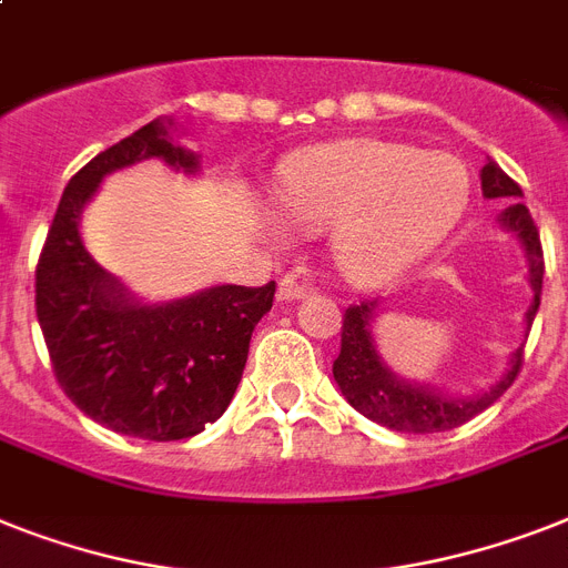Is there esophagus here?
<instances>
[{
	"label": "esophagus",
	"instance_id": "esophagus-1",
	"mask_svg": "<svg viewBox=\"0 0 568 568\" xmlns=\"http://www.w3.org/2000/svg\"><path fill=\"white\" fill-rule=\"evenodd\" d=\"M308 294V285L306 283H297L294 276H285L280 280V288H276V297L280 300H300Z\"/></svg>",
	"mask_w": 568,
	"mask_h": 568
}]
</instances>
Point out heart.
I'll use <instances>...</instances> for the list:
<instances>
[{
  "label": "heart",
  "instance_id": "heart-1",
  "mask_svg": "<svg viewBox=\"0 0 568 568\" xmlns=\"http://www.w3.org/2000/svg\"><path fill=\"white\" fill-rule=\"evenodd\" d=\"M276 201L294 227L329 230V256L349 283L379 285L449 236L467 210L469 178L452 154L344 140L294 156L276 180ZM271 230L288 236L283 221Z\"/></svg>",
  "mask_w": 568,
  "mask_h": 568
}]
</instances>
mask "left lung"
<instances>
[{"instance_id": "left-lung-1", "label": "left lung", "mask_w": 568, "mask_h": 568, "mask_svg": "<svg viewBox=\"0 0 568 568\" xmlns=\"http://www.w3.org/2000/svg\"><path fill=\"white\" fill-rule=\"evenodd\" d=\"M481 192L484 197H514V201L523 197L519 183L510 180L493 160L481 169ZM501 224L514 230L519 242L525 244V253H528V280L534 285V303L525 317H528V329H531V321L539 308V294H542V274H546L539 230L525 204H514L501 212ZM373 312H376V300H362L344 312L341 353L332 362V376L338 382L341 394L347 396V403L379 426L408 432V435L449 432V428L469 423L484 408H490L519 376L525 344L510 358V371L487 394L476 396V399H452V396H440L435 390L423 388V385H408V382L396 379L376 353L371 335Z\"/></svg>"}]
</instances>
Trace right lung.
Returning <instances> with one entry per match:
<instances>
[{
	"mask_svg": "<svg viewBox=\"0 0 568 568\" xmlns=\"http://www.w3.org/2000/svg\"><path fill=\"white\" fill-rule=\"evenodd\" d=\"M154 119L110 145L69 180L37 260V321L54 379L90 419L142 440L204 432L242 379L253 326L274 306L276 283L215 285L192 297L142 306L81 242V212L101 178L160 156L195 172L197 156Z\"/></svg>",
	"mask_w": 568,
	"mask_h": 568,
	"instance_id": "1",
	"label": "right lung"
}]
</instances>
